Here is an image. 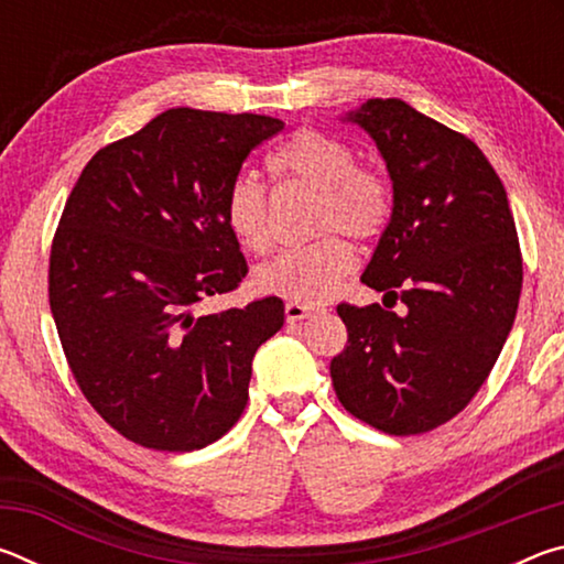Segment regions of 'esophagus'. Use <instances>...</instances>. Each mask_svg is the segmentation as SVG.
<instances>
[{
  "instance_id": "34e87169",
  "label": "esophagus",
  "mask_w": 564,
  "mask_h": 564,
  "mask_svg": "<svg viewBox=\"0 0 564 564\" xmlns=\"http://www.w3.org/2000/svg\"><path fill=\"white\" fill-rule=\"evenodd\" d=\"M316 308L308 303H299V301H289L285 303V321L295 323V321H303V318H311Z\"/></svg>"
}]
</instances>
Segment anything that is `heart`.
Wrapping results in <instances>:
<instances>
[{
    "mask_svg": "<svg viewBox=\"0 0 564 564\" xmlns=\"http://www.w3.org/2000/svg\"><path fill=\"white\" fill-rule=\"evenodd\" d=\"M269 169L283 184L316 194L313 231L328 236L263 263L253 275L256 289L308 305L323 303L352 269L350 248L336 234L370 241L383 231L393 206L388 181L373 169L358 166L348 144L321 131L295 133L269 159ZM224 216L228 231L248 253L269 251L273 241L269 194L259 178L238 174L231 181Z\"/></svg>",
    "mask_w": 564,
    "mask_h": 564,
    "instance_id": "b5f03b06",
    "label": "heart"
}]
</instances>
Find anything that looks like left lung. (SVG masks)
I'll return each mask as SVG.
<instances>
[{"label":"left lung","instance_id":"left-lung-1","mask_svg":"<svg viewBox=\"0 0 564 564\" xmlns=\"http://www.w3.org/2000/svg\"><path fill=\"white\" fill-rule=\"evenodd\" d=\"M340 121L376 141L393 184L360 281L405 313L338 305L348 346L330 360L333 388L378 431L427 433L470 403L510 336L522 259L508 194L470 139L405 101L368 99Z\"/></svg>","mask_w":564,"mask_h":564}]
</instances>
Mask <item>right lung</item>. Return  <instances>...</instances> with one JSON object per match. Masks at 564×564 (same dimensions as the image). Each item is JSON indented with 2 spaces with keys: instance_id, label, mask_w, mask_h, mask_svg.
I'll use <instances>...</instances> for the list:
<instances>
[{
  "instance_id": "obj_1",
  "label": "right lung",
  "mask_w": 564,
  "mask_h": 564,
  "mask_svg": "<svg viewBox=\"0 0 564 564\" xmlns=\"http://www.w3.org/2000/svg\"><path fill=\"white\" fill-rule=\"evenodd\" d=\"M285 123L261 113L169 109L84 166L56 228L50 305L91 408L131 443L188 453L241 417L251 362L283 326V301L214 316L246 259L224 202L251 151Z\"/></svg>"
}]
</instances>
